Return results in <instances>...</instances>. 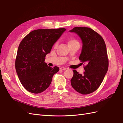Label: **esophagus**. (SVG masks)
<instances>
[{
  "label": "esophagus",
  "instance_id": "34e87169",
  "mask_svg": "<svg viewBox=\"0 0 123 123\" xmlns=\"http://www.w3.org/2000/svg\"><path fill=\"white\" fill-rule=\"evenodd\" d=\"M66 68H65V67H61L60 68V69L61 70H65L66 69Z\"/></svg>",
  "mask_w": 123,
  "mask_h": 123
}]
</instances>
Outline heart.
I'll return each mask as SVG.
<instances>
[{
    "label": "heart",
    "instance_id": "1",
    "mask_svg": "<svg viewBox=\"0 0 123 123\" xmlns=\"http://www.w3.org/2000/svg\"><path fill=\"white\" fill-rule=\"evenodd\" d=\"M78 43V42L76 40H75V39H74V38H71L68 40V44H71V43Z\"/></svg>",
    "mask_w": 123,
    "mask_h": 123
}]
</instances>
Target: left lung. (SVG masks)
Returning <instances> with one entry per match:
<instances>
[{"label":"left lung","mask_w":123,"mask_h":123,"mask_svg":"<svg viewBox=\"0 0 123 123\" xmlns=\"http://www.w3.org/2000/svg\"><path fill=\"white\" fill-rule=\"evenodd\" d=\"M69 32L75 33L81 40L79 59L86 64L83 75L74 70L71 85L78 92L88 94L99 87L108 70L106 45L101 36L89 28L75 27Z\"/></svg>","instance_id":"1"}]
</instances>
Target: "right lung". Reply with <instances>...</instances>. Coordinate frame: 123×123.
<instances>
[{
  "mask_svg": "<svg viewBox=\"0 0 123 123\" xmlns=\"http://www.w3.org/2000/svg\"><path fill=\"white\" fill-rule=\"evenodd\" d=\"M66 30L65 28L35 30L21 42L15 66L20 82L27 91L40 93L50 85L54 74L59 69L48 66L44 62L45 56Z\"/></svg>",
  "mask_w": 123,
  "mask_h": 123,
  "instance_id": "add662e5",
  "label": "right lung"
}]
</instances>
